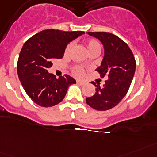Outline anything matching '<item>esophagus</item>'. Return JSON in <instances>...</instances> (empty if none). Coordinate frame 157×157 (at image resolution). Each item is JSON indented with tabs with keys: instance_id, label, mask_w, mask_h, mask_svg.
<instances>
[{
	"instance_id": "obj_1",
	"label": "esophagus",
	"mask_w": 157,
	"mask_h": 157,
	"mask_svg": "<svg viewBox=\"0 0 157 157\" xmlns=\"http://www.w3.org/2000/svg\"><path fill=\"white\" fill-rule=\"evenodd\" d=\"M76 82H77V84L80 85V86H83L84 84H85V82H84L80 81V80H77V81H76Z\"/></svg>"
}]
</instances>
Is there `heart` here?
Returning a JSON list of instances; mask_svg holds the SVG:
<instances>
[{"instance_id": "b5f03b06", "label": "heart", "mask_w": 157, "mask_h": 157, "mask_svg": "<svg viewBox=\"0 0 157 157\" xmlns=\"http://www.w3.org/2000/svg\"><path fill=\"white\" fill-rule=\"evenodd\" d=\"M86 48H87L88 51L89 53L91 52V51H94V50H98V51H100V45L96 40H94V39H90L86 41ZM73 47V44L72 43H69L68 45L67 46L66 49H65V51H64V54L67 56L68 54H70L71 52V49ZM72 73L74 74V75L77 76V77H81V76L83 75V69L81 67L79 66H76L75 67L72 69Z\"/></svg>"}]
</instances>
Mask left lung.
<instances>
[{
  "label": "left lung",
  "mask_w": 157,
  "mask_h": 157,
  "mask_svg": "<svg viewBox=\"0 0 157 157\" xmlns=\"http://www.w3.org/2000/svg\"><path fill=\"white\" fill-rule=\"evenodd\" d=\"M96 37L104 47V57L96 69L101 78L107 75L103 87L94 84L95 94L86 99L90 107L97 111H107L116 107L128 93L136 71V60L126 42L111 33L88 32Z\"/></svg>",
  "instance_id": "1"
}]
</instances>
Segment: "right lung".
<instances>
[{
    "mask_svg": "<svg viewBox=\"0 0 157 157\" xmlns=\"http://www.w3.org/2000/svg\"><path fill=\"white\" fill-rule=\"evenodd\" d=\"M83 31L45 29L36 33L23 45L17 61V75L25 91L41 107L55 106L63 100L67 89L76 83L65 75L57 78L47 70L54 59H60L69 42L83 34Z\"/></svg>",
    "mask_w": 157,
    "mask_h": 157,
    "instance_id": "add662e5",
    "label": "right lung"
}]
</instances>
